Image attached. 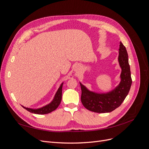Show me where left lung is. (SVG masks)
Returning <instances> with one entry per match:
<instances>
[{
    "instance_id": "1",
    "label": "left lung",
    "mask_w": 149,
    "mask_h": 149,
    "mask_svg": "<svg viewBox=\"0 0 149 149\" xmlns=\"http://www.w3.org/2000/svg\"><path fill=\"white\" fill-rule=\"evenodd\" d=\"M119 62L122 68L121 81L118 87L106 94L89 91L80 83L81 88V101L87 109L97 113L110 112L119 107L127 96L132 84L128 54L124 45L120 42Z\"/></svg>"
}]
</instances>
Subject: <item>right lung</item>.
Masks as SVG:
<instances>
[{"mask_svg":"<svg viewBox=\"0 0 149 149\" xmlns=\"http://www.w3.org/2000/svg\"><path fill=\"white\" fill-rule=\"evenodd\" d=\"M63 84V83L61 84L60 87L58 89V91L55 94V96L54 97L53 100L51 103H49V104L37 109H30V108L25 107L24 106L22 107H23L26 110L29 111L30 112H31V113H33V114H46L49 113V112H51L53 111H55L58 107V106L60 105L61 101Z\"/></svg>","mask_w":149,"mask_h":149,"instance_id":"add662e5","label":"right lung"}]
</instances>
